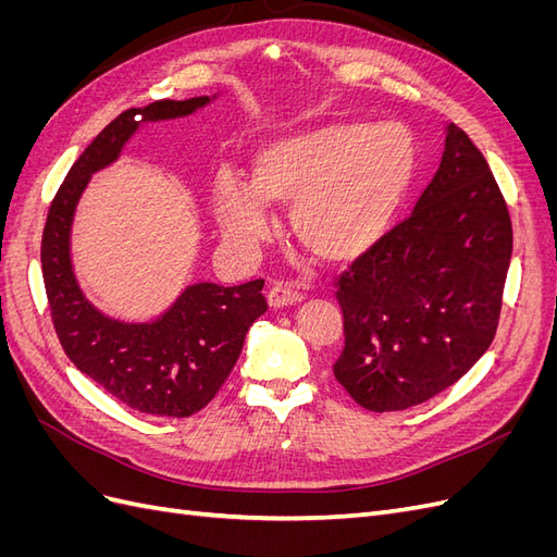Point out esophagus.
I'll list each match as a JSON object with an SVG mask.
<instances>
[{
  "mask_svg": "<svg viewBox=\"0 0 557 557\" xmlns=\"http://www.w3.org/2000/svg\"><path fill=\"white\" fill-rule=\"evenodd\" d=\"M267 301L272 309H283V307H293L301 301V293L293 288L290 283H274L267 293Z\"/></svg>",
  "mask_w": 557,
  "mask_h": 557,
  "instance_id": "esophagus-1",
  "label": "esophagus"
}]
</instances>
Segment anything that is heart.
I'll use <instances>...</instances> for the list:
<instances>
[{
    "mask_svg": "<svg viewBox=\"0 0 557 557\" xmlns=\"http://www.w3.org/2000/svg\"><path fill=\"white\" fill-rule=\"evenodd\" d=\"M416 170L418 146L401 123H323L258 148L248 181L218 178L211 211L225 244L252 252L274 234L269 207L290 205L297 244L320 262L346 264L385 237Z\"/></svg>",
    "mask_w": 557,
    "mask_h": 557,
    "instance_id": "obj_1",
    "label": "heart"
}]
</instances>
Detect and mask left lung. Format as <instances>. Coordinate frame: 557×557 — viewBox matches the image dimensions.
Returning a JSON list of instances; mask_svg holds the SVG:
<instances>
[{"label":"left lung","mask_w":557,"mask_h":557,"mask_svg":"<svg viewBox=\"0 0 557 557\" xmlns=\"http://www.w3.org/2000/svg\"><path fill=\"white\" fill-rule=\"evenodd\" d=\"M442 164L407 221L339 278L346 344L334 376L360 407L401 411L491 348L513 232L481 150L448 123Z\"/></svg>","instance_id":"obj_1"}]
</instances>
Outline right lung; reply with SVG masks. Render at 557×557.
I'll return each mask as SVG.
<instances>
[{
  "instance_id": "obj_1",
  "label": "right lung",
  "mask_w": 557,
  "mask_h": 557,
  "mask_svg": "<svg viewBox=\"0 0 557 557\" xmlns=\"http://www.w3.org/2000/svg\"><path fill=\"white\" fill-rule=\"evenodd\" d=\"M221 97L160 99L129 109L97 134L66 174L50 205L41 242L44 283L53 325L81 374L127 407L150 416L185 418L205 409L237 364L248 327L267 311L264 281L242 285L193 283L150 320L104 313L83 293L72 260V227L92 174L123 156L146 123L176 121Z\"/></svg>"
}]
</instances>
